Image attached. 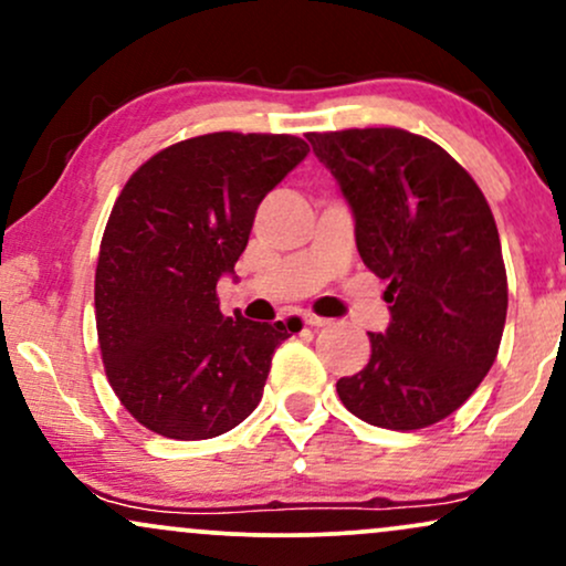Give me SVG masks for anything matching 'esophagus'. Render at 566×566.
Instances as JSON below:
<instances>
[{"mask_svg":"<svg viewBox=\"0 0 566 566\" xmlns=\"http://www.w3.org/2000/svg\"><path fill=\"white\" fill-rule=\"evenodd\" d=\"M303 322L308 324V327H324V324H329V319H324V316H316V314H303Z\"/></svg>","mask_w":566,"mask_h":566,"instance_id":"esophagus-1","label":"esophagus"}]
</instances>
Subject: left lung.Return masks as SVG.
<instances>
[{
    "mask_svg": "<svg viewBox=\"0 0 566 566\" xmlns=\"http://www.w3.org/2000/svg\"><path fill=\"white\" fill-rule=\"evenodd\" d=\"M356 220V250L391 303L367 365L337 380L348 412L391 431L428 428L495 361L509 279L482 188L444 148L399 127L308 133Z\"/></svg>",
    "mask_w": 566,
    "mask_h": 566,
    "instance_id": "1",
    "label": "left lung"
}]
</instances>
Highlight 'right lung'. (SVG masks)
Instances as JSON below:
<instances>
[{
	"label": "right lung",
	"mask_w": 566,
	"mask_h": 566,
	"mask_svg": "<svg viewBox=\"0 0 566 566\" xmlns=\"http://www.w3.org/2000/svg\"><path fill=\"white\" fill-rule=\"evenodd\" d=\"M305 154L295 135H197L143 161L116 197L95 269L97 343L114 394L148 431L212 439L261 401L295 319L223 316L218 279Z\"/></svg>",
	"instance_id": "obj_1"
}]
</instances>
